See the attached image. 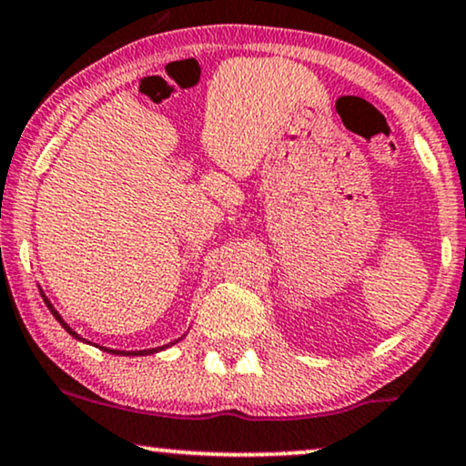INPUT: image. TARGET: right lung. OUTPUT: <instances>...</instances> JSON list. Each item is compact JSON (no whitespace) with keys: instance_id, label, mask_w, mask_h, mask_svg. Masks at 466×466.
I'll use <instances>...</instances> for the list:
<instances>
[{"instance_id":"add662e5","label":"right lung","mask_w":466,"mask_h":466,"mask_svg":"<svg viewBox=\"0 0 466 466\" xmlns=\"http://www.w3.org/2000/svg\"><path fill=\"white\" fill-rule=\"evenodd\" d=\"M38 289H40V287H38ZM40 296H43V300H45V304H47V307H49V311H51V315H54V318H56L57 321H60V324H62V329H65V330L68 332V335H71V337H75V339H77V341L90 343V341H86V339H84L82 335H77V332H75V330L71 329V326H68V324H66V321H65V319H62V315L56 311V309H54V304H51V302H49V298H47V296H45V291H43V289H40ZM183 337H186V335H183ZM183 337H179V339H175V341H170V343H166V346H159V348H151V350H112V348H101V350H103V352H110V354H118V356H148V354H155V352H159V350H166V348L175 346V343H177V341H181V339H183ZM96 348H99V346H96Z\"/></svg>"}]
</instances>
